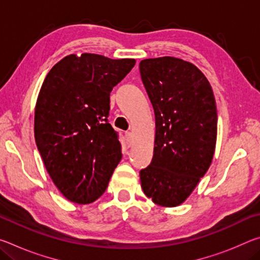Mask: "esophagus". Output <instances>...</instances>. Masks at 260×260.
I'll return each instance as SVG.
<instances>
[{"instance_id":"esophagus-1","label":"esophagus","mask_w":260,"mask_h":260,"mask_svg":"<svg viewBox=\"0 0 260 260\" xmlns=\"http://www.w3.org/2000/svg\"><path fill=\"white\" fill-rule=\"evenodd\" d=\"M125 139H126V143H127V146L131 147V146H132V142H133V135H132L131 132H126V134H125Z\"/></svg>"}]
</instances>
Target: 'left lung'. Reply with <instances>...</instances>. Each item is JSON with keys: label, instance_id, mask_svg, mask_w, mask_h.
Returning a JSON list of instances; mask_svg holds the SVG:
<instances>
[{"label": "left lung", "instance_id": "1", "mask_svg": "<svg viewBox=\"0 0 260 260\" xmlns=\"http://www.w3.org/2000/svg\"><path fill=\"white\" fill-rule=\"evenodd\" d=\"M140 73L156 118L153 157L140 171L141 187L153 203L177 206L212 161L218 124L214 95L195 65L175 57L141 60Z\"/></svg>", "mask_w": 260, "mask_h": 260}]
</instances>
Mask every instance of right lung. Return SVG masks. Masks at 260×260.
Returning <instances> with one entry per match:
<instances>
[{"label":"right lung","instance_id":"obj_1","mask_svg":"<svg viewBox=\"0 0 260 260\" xmlns=\"http://www.w3.org/2000/svg\"><path fill=\"white\" fill-rule=\"evenodd\" d=\"M134 65L129 58L70 55L42 83L35 142L51 180L74 203L88 204L102 196L121 159L119 135L108 119L110 93Z\"/></svg>","mask_w":260,"mask_h":260}]
</instances>
